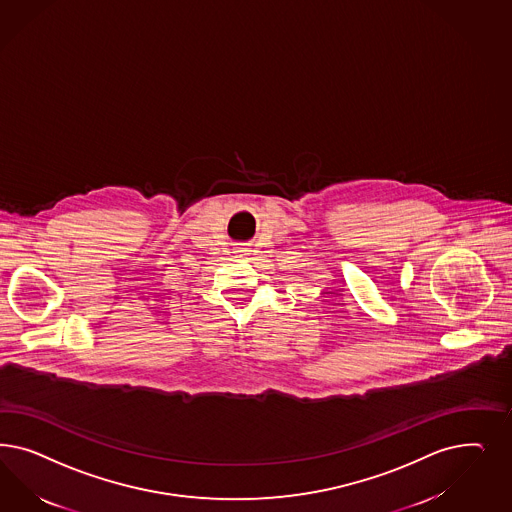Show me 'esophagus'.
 I'll return each instance as SVG.
<instances>
[{
	"mask_svg": "<svg viewBox=\"0 0 512 512\" xmlns=\"http://www.w3.org/2000/svg\"><path fill=\"white\" fill-rule=\"evenodd\" d=\"M233 252H235L237 256H241V258H243V256H248V252H250V250H248L247 247H235Z\"/></svg>",
	"mask_w": 512,
	"mask_h": 512,
	"instance_id": "esophagus-1",
	"label": "esophagus"
}]
</instances>
